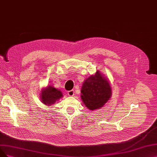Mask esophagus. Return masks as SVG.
<instances>
[{
    "label": "esophagus",
    "mask_w": 157,
    "mask_h": 157,
    "mask_svg": "<svg viewBox=\"0 0 157 157\" xmlns=\"http://www.w3.org/2000/svg\"><path fill=\"white\" fill-rule=\"evenodd\" d=\"M67 94L69 96H73L74 95V90H69L67 91Z\"/></svg>",
    "instance_id": "1"
}]
</instances>
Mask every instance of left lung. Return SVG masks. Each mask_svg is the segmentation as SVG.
Instances as JSON below:
<instances>
[{"label": "left lung", "instance_id": "obj_1", "mask_svg": "<svg viewBox=\"0 0 157 157\" xmlns=\"http://www.w3.org/2000/svg\"><path fill=\"white\" fill-rule=\"evenodd\" d=\"M81 99L91 110L101 109L112 95L110 84L99 71L84 80L81 88Z\"/></svg>", "mask_w": 157, "mask_h": 157}]
</instances>
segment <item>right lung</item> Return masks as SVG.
Listing matches in <instances>:
<instances>
[{"label":"right lung","mask_w":157,"mask_h":157,"mask_svg":"<svg viewBox=\"0 0 157 157\" xmlns=\"http://www.w3.org/2000/svg\"><path fill=\"white\" fill-rule=\"evenodd\" d=\"M62 97V91L52 87V86H48L47 88L42 89L40 95L43 103L48 106L53 105Z\"/></svg>","instance_id":"1"}]
</instances>
